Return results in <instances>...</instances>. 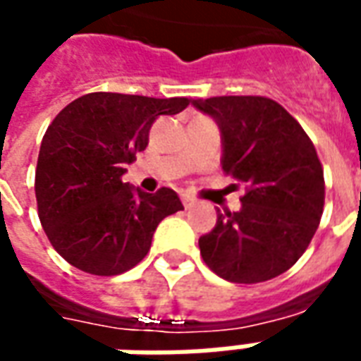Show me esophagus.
Here are the masks:
<instances>
[{"mask_svg":"<svg viewBox=\"0 0 361 361\" xmlns=\"http://www.w3.org/2000/svg\"><path fill=\"white\" fill-rule=\"evenodd\" d=\"M181 202H183V207H185V208H191L197 201H195V199H193V197H191V195L183 193V195H181Z\"/></svg>","mask_w":361,"mask_h":361,"instance_id":"esophagus-1","label":"esophagus"}]
</instances>
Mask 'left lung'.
I'll return each instance as SVG.
<instances>
[{"label":"left lung","instance_id":"8db88e82","mask_svg":"<svg viewBox=\"0 0 361 361\" xmlns=\"http://www.w3.org/2000/svg\"><path fill=\"white\" fill-rule=\"evenodd\" d=\"M220 128L221 168L247 183L237 212L221 214L199 239L202 260L231 283L281 276L319 226L323 170L302 126L279 103L255 95L195 99Z\"/></svg>","mask_w":361,"mask_h":361}]
</instances>
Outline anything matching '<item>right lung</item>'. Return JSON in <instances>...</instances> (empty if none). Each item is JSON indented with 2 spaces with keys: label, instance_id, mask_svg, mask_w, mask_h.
Here are the masks:
<instances>
[{
  "label": "right lung",
  "instance_id": "add662e5",
  "mask_svg": "<svg viewBox=\"0 0 361 361\" xmlns=\"http://www.w3.org/2000/svg\"><path fill=\"white\" fill-rule=\"evenodd\" d=\"M189 103L99 92L55 116L39 147L36 201L42 228L66 262L93 276L124 274L145 258L160 221L183 210L173 189L145 193L122 176L145 151L154 120Z\"/></svg>",
  "mask_w": 361,
  "mask_h": 361
}]
</instances>
